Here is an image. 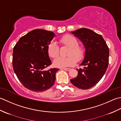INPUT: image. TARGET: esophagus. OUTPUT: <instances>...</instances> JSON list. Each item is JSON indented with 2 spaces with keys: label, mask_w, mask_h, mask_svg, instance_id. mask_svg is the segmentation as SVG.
Here are the masks:
<instances>
[{
  "label": "esophagus",
  "mask_w": 121,
  "mask_h": 121,
  "mask_svg": "<svg viewBox=\"0 0 121 121\" xmlns=\"http://www.w3.org/2000/svg\"><path fill=\"white\" fill-rule=\"evenodd\" d=\"M63 69L65 70H67V71H69L71 69L69 68H64Z\"/></svg>",
  "instance_id": "1"
}]
</instances>
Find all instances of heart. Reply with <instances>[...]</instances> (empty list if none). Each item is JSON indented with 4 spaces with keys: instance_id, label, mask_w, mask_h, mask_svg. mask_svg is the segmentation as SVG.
<instances>
[{
    "instance_id": "heart-1",
    "label": "heart",
    "mask_w": 121,
    "mask_h": 121,
    "mask_svg": "<svg viewBox=\"0 0 121 121\" xmlns=\"http://www.w3.org/2000/svg\"><path fill=\"white\" fill-rule=\"evenodd\" d=\"M59 43L61 46L68 47L66 57H58L55 60L54 64L56 67L63 68L71 67L75 65L77 61H81L85 55L83 47L78 44V40L75 36L65 35L59 39ZM47 51L49 56L52 58L57 57L60 53V47L54 42H51L47 47Z\"/></svg>"
}]
</instances>
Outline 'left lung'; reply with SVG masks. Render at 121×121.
<instances>
[{"label":"left lung","mask_w":121,"mask_h":121,"mask_svg":"<svg viewBox=\"0 0 121 121\" xmlns=\"http://www.w3.org/2000/svg\"><path fill=\"white\" fill-rule=\"evenodd\" d=\"M83 43L86 48L84 60L77 77L70 79L72 84L81 89L95 86L104 75L109 65V49L103 37L90 29L81 28L71 32Z\"/></svg>","instance_id":"1"}]
</instances>
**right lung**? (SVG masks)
<instances>
[{
  "instance_id": "1",
  "label": "right lung",
  "mask_w": 121,
  "mask_h": 121,
  "mask_svg": "<svg viewBox=\"0 0 121 121\" xmlns=\"http://www.w3.org/2000/svg\"><path fill=\"white\" fill-rule=\"evenodd\" d=\"M54 36L51 31L33 30L22 36L14 46L13 70L22 85L30 90L44 91L55 83L59 69H45L52 64L47 47Z\"/></svg>"
}]
</instances>
